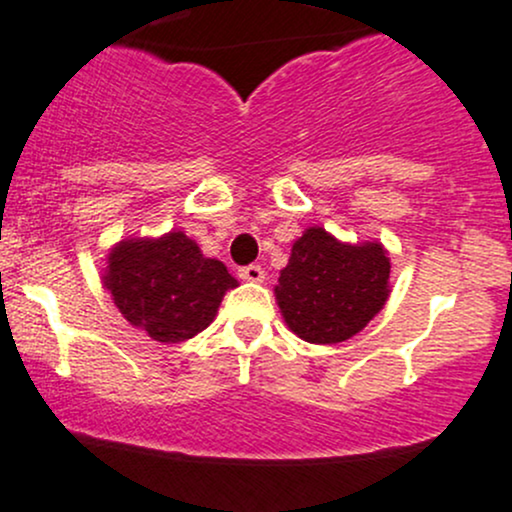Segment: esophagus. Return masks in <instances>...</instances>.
Returning <instances> with one entry per match:
<instances>
[{
    "instance_id": "1",
    "label": "esophagus",
    "mask_w": 512,
    "mask_h": 512,
    "mask_svg": "<svg viewBox=\"0 0 512 512\" xmlns=\"http://www.w3.org/2000/svg\"><path fill=\"white\" fill-rule=\"evenodd\" d=\"M238 277L243 279V282L262 284V282H265V269H262L260 265H247V267H240V269H238Z\"/></svg>"
}]
</instances>
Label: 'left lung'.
I'll list each match as a JSON object with an SVG mask.
<instances>
[{
	"label": "left lung",
	"mask_w": 512,
	"mask_h": 512,
	"mask_svg": "<svg viewBox=\"0 0 512 512\" xmlns=\"http://www.w3.org/2000/svg\"><path fill=\"white\" fill-rule=\"evenodd\" d=\"M389 294L391 260L379 240L342 243L320 226L294 240L289 265L274 286L284 323L313 345L350 340L384 308Z\"/></svg>",
	"instance_id": "8db88e82"
}]
</instances>
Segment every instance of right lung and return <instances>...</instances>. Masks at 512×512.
Here are the masks:
<instances>
[{"label": "right lung", "instance_id": "1", "mask_svg": "<svg viewBox=\"0 0 512 512\" xmlns=\"http://www.w3.org/2000/svg\"><path fill=\"white\" fill-rule=\"evenodd\" d=\"M101 284L133 328L162 345H177L209 328L238 279L174 228L160 238L119 240L106 255Z\"/></svg>", "mask_w": 512, "mask_h": 512}]
</instances>
